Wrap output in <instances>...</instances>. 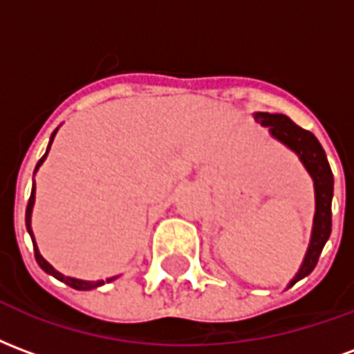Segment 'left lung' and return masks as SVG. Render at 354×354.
<instances>
[{
  "mask_svg": "<svg viewBox=\"0 0 354 354\" xmlns=\"http://www.w3.org/2000/svg\"><path fill=\"white\" fill-rule=\"evenodd\" d=\"M254 119L261 123L263 127H269V132L274 138L281 140L282 144H286L290 149H294L299 159L305 165V169L309 170V174L315 180V197H317V212H315V225H313L311 245L305 256L304 266L299 269V273L294 277V281L290 282V286H294L297 281H301L304 277L311 273L322 248L326 245L332 233V197H334V174L328 165L326 153L320 146V142L315 138V134L305 131L301 127H297L292 119H288L282 113H256Z\"/></svg>",
  "mask_w": 354,
  "mask_h": 354,
  "instance_id": "left-lung-1",
  "label": "left lung"
}]
</instances>
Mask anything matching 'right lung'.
<instances>
[{"label":"right lung","mask_w":354,"mask_h":354,"mask_svg":"<svg viewBox=\"0 0 354 354\" xmlns=\"http://www.w3.org/2000/svg\"><path fill=\"white\" fill-rule=\"evenodd\" d=\"M55 134H57V131L53 132V136H50V142H53V138H55ZM50 142H49V147H50ZM49 147H47V151H49ZM47 151H45V155H43L41 159H39V162L35 165V170L39 169V165L45 161V157H47ZM34 199H35V182H34V187H32V195H30V201H28V207H26V227H28V233H30V237H32V241H34V233H32V227H30V220H32V207H34ZM34 254H35V261L39 263V267H41L45 273L53 274L55 279L66 282V284H68V286H72V288H75V290H91V288H96V286H102V284H104V281H96V282L80 281V279L64 277V274H60L58 271H55V269H53V266H49V263H47V261L41 258V254H39L37 246H35V241H34ZM108 281H113V279H108Z\"/></svg>","instance_id":"obj_1"}]
</instances>
